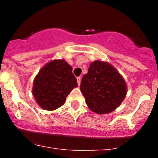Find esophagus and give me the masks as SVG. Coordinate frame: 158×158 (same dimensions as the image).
<instances>
[{
    "instance_id": "esophagus-1",
    "label": "esophagus",
    "mask_w": 158,
    "mask_h": 158,
    "mask_svg": "<svg viewBox=\"0 0 158 158\" xmlns=\"http://www.w3.org/2000/svg\"><path fill=\"white\" fill-rule=\"evenodd\" d=\"M76 79H77V83H78V85H80V83H81V77H77L76 78Z\"/></svg>"
}]
</instances>
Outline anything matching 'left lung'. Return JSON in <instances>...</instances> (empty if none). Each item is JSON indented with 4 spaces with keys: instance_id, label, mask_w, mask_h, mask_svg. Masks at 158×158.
I'll list each match as a JSON object with an SVG mask.
<instances>
[{
    "instance_id": "obj_1",
    "label": "left lung",
    "mask_w": 158,
    "mask_h": 158,
    "mask_svg": "<svg viewBox=\"0 0 158 158\" xmlns=\"http://www.w3.org/2000/svg\"><path fill=\"white\" fill-rule=\"evenodd\" d=\"M80 90L89 109L98 114L114 111L127 94L123 76L107 62L95 60L81 81Z\"/></svg>"
}]
</instances>
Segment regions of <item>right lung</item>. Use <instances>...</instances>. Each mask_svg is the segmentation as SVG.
<instances>
[{"instance_id": "1", "label": "right lung", "mask_w": 158, "mask_h": 158, "mask_svg": "<svg viewBox=\"0 0 158 158\" xmlns=\"http://www.w3.org/2000/svg\"><path fill=\"white\" fill-rule=\"evenodd\" d=\"M66 60H54L43 66L34 79L32 94L41 109L53 111L64 105L66 97L78 86Z\"/></svg>"}]
</instances>
